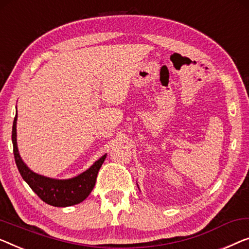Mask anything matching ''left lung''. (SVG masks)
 I'll return each mask as SVG.
<instances>
[{
    "mask_svg": "<svg viewBox=\"0 0 249 249\" xmlns=\"http://www.w3.org/2000/svg\"><path fill=\"white\" fill-rule=\"evenodd\" d=\"M137 185H138V184H137Z\"/></svg>",
    "mask_w": 249,
    "mask_h": 249,
    "instance_id": "8db88e82",
    "label": "left lung"
}]
</instances>
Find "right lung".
<instances>
[{
    "instance_id": "1",
    "label": "right lung",
    "mask_w": 249,
    "mask_h": 249,
    "mask_svg": "<svg viewBox=\"0 0 249 249\" xmlns=\"http://www.w3.org/2000/svg\"><path fill=\"white\" fill-rule=\"evenodd\" d=\"M17 120L18 114H16V118H14L12 127L14 160H16L17 167L19 169L21 176L31 187V190L44 202L53 205V207L65 208L83 202L89 196L95 185L96 176L106 160L107 154L94 161L91 167L74 178L58 179L37 174L27 166L19 154L17 143Z\"/></svg>"
}]
</instances>
